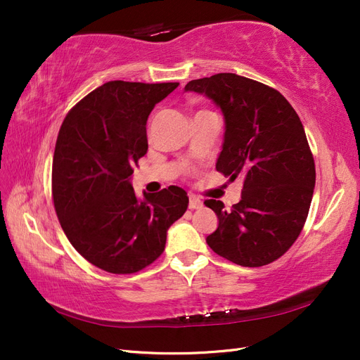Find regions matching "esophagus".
Returning a JSON list of instances; mask_svg holds the SVG:
<instances>
[{"label": "esophagus", "instance_id": "obj_1", "mask_svg": "<svg viewBox=\"0 0 360 360\" xmlns=\"http://www.w3.org/2000/svg\"><path fill=\"white\" fill-rule=\"evenodd\" d=\"M201 207H202V200L198 198V197H195V195H191V197H189V209L195 210V209H201Z\"/></svg>", "mask_w": 360, "mask_h": 360}]
</instances>
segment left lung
Returning <instances> with one entry per match:
<instances>
[{
  "mask_svg": "<svg viewBox=\"0 0 360 360\" xmlns=\"http://www.w3.org/2000/svg\"><path fill=\"white\" fill-rule=\"evenodd\" d=\"M225 117L216 169L243 177L242 200L226 209L205 200L219 225L207 236L217 255L243 267L274 263L297 240L315 186V163L297 112L278 90L236 73L193 79Z\"/></svg>",
  "mask_w": 360,
  "mask_h": 360,
  "instance_id": "left-lung-1",
  "label": "left lung"
}]
</instances>
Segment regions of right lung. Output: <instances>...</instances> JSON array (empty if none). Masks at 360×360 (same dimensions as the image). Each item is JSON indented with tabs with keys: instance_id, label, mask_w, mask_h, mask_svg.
I'll return each mask as SVG.
<instances>
[{
	"instance_id": "1",
	"label": "right lung",
	"mask_w": 360,
	"mask_h": 360,
	"mask_svg": "<svg viewBox=\"0 0 360 360\" xmlns=\"http://www.w3.org/2000/svg\"><path fill=\"white\" fill-rule=\"evenodd\" d=\"M179 82L110 81L86 94L60 127L52 162V198L64 234L91 263L129 275L158 259L168 228L188 209V193L169 186L139 201L129 179L147 150V118Z\"/></svg>"
}]
</instances>
